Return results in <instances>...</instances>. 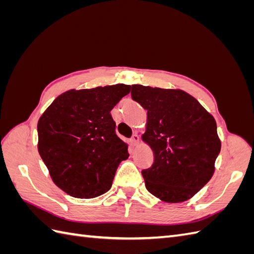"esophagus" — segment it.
<instances>
[{"instance_id": "34e87169", "label": "esophagus", "mask_w": 254, "mask_h": 254, "mask_svg": "<svg viewBox=\"0 0 254 254\" xmlns=\"http://www.w3.org/2000/svg\"><path fill=\"white\" fill-rule=\"evenodd\" d=\"M139 142V136L137 135V134H133L132 137L130 138V143L131 145H133V146H135V145Z\"/></svg>"}]
</instances>
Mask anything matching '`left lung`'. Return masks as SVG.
I'll return each mask as SVG.
<instances>
[{
    "instance_id": "obj_1",
    "label": "left lung",
    "mask_w": 254,
    "mask_h": 254,
    "mask_svg": "<svg viewBox=\"0 0 254 254\" xmlns=\"http://www.w3.org/2000/svg\"><path fill=\"white\" fill-rule=\"evenodd\" d=\"M132 99L147 110L143 139L154 150L142 170L147 190L165 202H183L209 181L220 152L215 119L183 90L132 85Z\"/></svg>"
}]
</instances>
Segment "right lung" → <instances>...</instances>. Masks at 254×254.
<instances>
[{
	"label": "right lung",
	"mask_w": 254,
	"mask_h": 254,
	"mask_svg": "<svg viewBox=\"0 0 254 254\" xmlns=\"http://www.w3.org/2000/svg\"><path fill=\"white\" fill-rule=\"evenodd\" d=\"M130 90L124 84L68 90L38 121V150L53 182L69 195L91 198L111 188L128 152L110 111Z\"/></svg>",
	"instance_id": "add662e5"
}]
</instances>
